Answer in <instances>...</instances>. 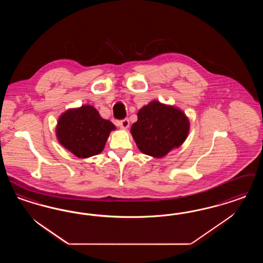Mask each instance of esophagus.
Segmentation results:
<instances>
[{
  "instance_id": "1",
  "label": "esophagus",
  "mask_w": 263,
  "mask_h": 263,
  "mask_svg": "<svg viewBox=\"0 0 263 263\" xmlns=\"http://www.w3.org/2000/svg\"><path fill=\"white\" fill-rule=\"evenodd\" d=\"M118 124H119V126L121 127L122 129H126V128H128V126H129V120H128L127 118H124V119L118 121Z\"/></svg>"
}]
</instances>
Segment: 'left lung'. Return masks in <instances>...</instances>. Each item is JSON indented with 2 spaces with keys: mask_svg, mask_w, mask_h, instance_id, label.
I'll return each instance as SVG.
<instances>
[{
  "mask_svg": "<svg viewBox=\"0 0 263 263\" xmlns=\"http://www.w3.org/2000/svg\"><path fill=\"white\" fill-rule=\"evenodd\" d=\"M189 132V120L177 108L154 101L142 107L131 133L139 149L155 158L179 147Z\"/></svg>",
  "mask_w": 263,
  "mask_h": 263,
  "instance_id": "obj_1",
  "label": "left lung"
}]
</instances>
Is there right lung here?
Returning a JSON list of instances; mask_svg holds the SVG:
<instances>
[{"label": "right lung", "instance_id": "1", "mask_svg": "<svg viewBox=\"0 0 263 263\" xmlns=\"http://www.w3.org/2000/svg\"><path fill=\"white\" fill-rule=\"evenodd\" d=\"M116 126L99 115L92 105L69 109L60 117L57 136L63 147L78 158L100 154Z\"/></svg>", "mask_w": 263, "mask_h": 263}]
</instances>
